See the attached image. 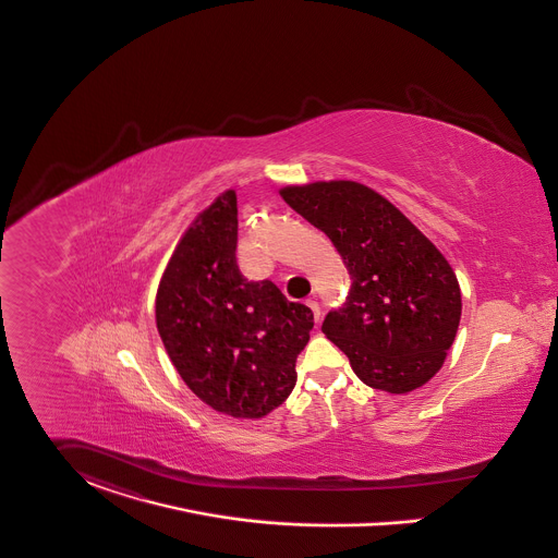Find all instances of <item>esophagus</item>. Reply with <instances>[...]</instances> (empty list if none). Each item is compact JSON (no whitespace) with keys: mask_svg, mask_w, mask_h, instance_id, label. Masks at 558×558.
<instances>
[{"mask_svg":"<svg viewBox=\"0 0 558 558\" xmlns=\"http://www.w3.org/2000/svg\"><path fill=\"white\" fill-rule=\"evenodd\" d=\"M306 304L311 306V311H313V317H315V322L319 324V322H322V308H319L317 300H313V298H311V300H306Z\"/></svg>","mask_w":558,"mask_h":558,"instance_id":"34e87169","label":"esophagus"}]
</instances>
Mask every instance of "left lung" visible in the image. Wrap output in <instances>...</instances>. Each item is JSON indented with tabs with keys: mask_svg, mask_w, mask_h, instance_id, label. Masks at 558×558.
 Returning <instances> with one entry per match:
<instances>
[{
	"mask_svg": "<svg viewBox=\"0 0 558 558\" xmlns=\"http://www.w3.org/2000/svg\"><path fill=\"white\" fill-rule=\"evenodd\" d=\"M330 236L351 275L324 335L372 389L409 393L442 368L461 319V290L442 252L376 190L351 180L279 190Z\"/></svg>",
	"mask_w": 558,
	"mask_h": 558,
	"instance_id": "1",
	"label": "left lung"
}]
</instances>
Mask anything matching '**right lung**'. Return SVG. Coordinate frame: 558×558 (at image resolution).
Here are the masks:
<instances>
[{
    "instance_id": "obj_1",
    "label": "right lung",
    "mask_w": 558,
    "mask_h": 558,
    "mask_svg": "<svg viewBox=\"0 0 558 558\" xmlns=\"http://www.w3.org/2000/svg\"><path fill=\"white\" fill-rule=\"evenodd\" d=\"M236 226L234 190L187 226L158 283L156 328L196 398L234 418H262L296 385L313 313L241 272Z\"/></svg>"
}]
</instances>
